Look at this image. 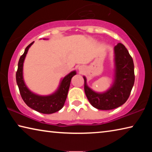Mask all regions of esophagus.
Instances as JSON below:
<instances>
[{"label":"esophagus","mask_w":152,"mask_h":152,"mask_svg":"<svg viewBox=\"0 0 152 152\" xmlns=\"http://www.w3.org/2000/svg\"><path fill=\"white\" fill-rule=\"evenodd\" d=\"M78 69H79V70H80V71H81V70H82V68H80V67H79V68H78Z\"/></svg>","instance_id":"esophagus-1"}]
</instances>
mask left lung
Here are the masks:
<instances>
[{
    "instance_id": "left-lung-1",
    "label": "left lung",
    "mask_w": 152,
    "mask_h": 152,
    "mask_svg": "<svg viewBox=\"0 0 152 152\" xmlns=\"http://www.w3.org/2000/svg\"><path fill=\"white\" fill-rule=\"evenodd\" d=\"M115 77L112 86L106 92H96L88 86L84 80V91L87 99L94 108L111 110L127 101L134 84V64L127 48L119 43L115 46Z\"/></svg>"
}]
</instances>
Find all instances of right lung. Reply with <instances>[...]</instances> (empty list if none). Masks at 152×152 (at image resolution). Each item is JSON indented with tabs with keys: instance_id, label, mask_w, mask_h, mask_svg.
Listing matches in <instances>:
<instances>
[{
	"instance_id": "right-lung-1",
	"label": "right lung",
	"mask_w": 152,
	"mask_h": 152,
	"mask_svg": "<svg viewBox=\"0 0 152 152\" xmlns=\"http://www.w3.org/2000/svg\"><path fill=\"white\" fill-rule=\"evenodd\" d=\"M34 42L25 48L24 53L20 57L18 63V69L16 73L17 84L19 87V92L23 100L28 107L36 111L43 114H51L62 109L68 95L70 88L71 79L76 75V72L74 70L69 73L61 80L58 88L53 94L48 96H42L33 93L27 88L25 84L23 76V69L25 58L27 51Z\"/></svg>"
}]
</instances>
